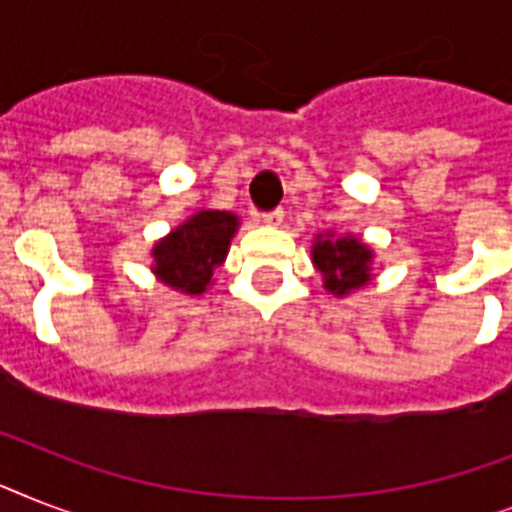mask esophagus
<instances>
[{"label": "esophagus", "instance_id": "1", "mask_svg": "<svg viewBox=\"0 0 512 512\" xmlns=\"http://www.w3.org/2000/svg\"><path fill=\"white\" fill-rule=\"evenodd\" d=\"M268 228H279L281 223H284V212L281 209H273V212H265L263 217H260Z\"/></svg>", "mask_w": 512, "mask_h": 512}]
</instances>
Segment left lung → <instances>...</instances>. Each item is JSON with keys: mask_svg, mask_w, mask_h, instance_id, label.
I'll list each match as a JSON object with an SVG mask.
<instances>
[{"mask_svg": "<svg viewBox=\"0 0 512 512\" xmlns=\"http://www.w3.org/2000/svg\"><path fill=\"white\" fill-rule=\"evenodd\" d=\"M311 260L321 273L324 289L335 297H348L356 289H364L372 276L374 249L353 233L335 231L316 233L311 247Z\"/></svg>", "mask_w": 512, "mask_h": 512, "instance_id": "obj_1", "label": "left lung"}]
</instances>
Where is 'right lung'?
I'll list each match as a JSON object with an SVG mask.
<instances>
[{
	"instance_id": "add662e5",
	"label": "right lung",
	"mask_w": 512,
	"mask_h": 512,
	"mask_svg": "<svg viewBox=\"0 0 512 512\" xmlns=\"http://www.w3.org/2000/svg\"><path fill=\"white\" fill-rule=\"evenodd\" d=\"M239 215L225 209H199L151 247V273L180 295H204L215 284L239 231Z\"/></svg>"
}]
</instances>
